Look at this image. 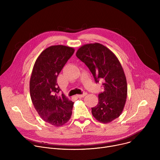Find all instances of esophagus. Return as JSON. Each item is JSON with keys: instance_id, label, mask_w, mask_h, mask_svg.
Returning <instances> with one entry per match:
<instances>
[{"instance_id": "1", "label": "esophagus", "mask_w": 160, "mask_h": 160, "mask_svg": "<svg viewBox=\"0 0 160 160\" xmlns=\"http://www.w3.org/2000/svg\"><path fill=\"white\" fill-rule=\"evenodd\" d=\"M87 94V92H83L82 94H78V95H77V97L78 98H82L84 97L85 96H86Z\"/></svg>"}]
</instances>
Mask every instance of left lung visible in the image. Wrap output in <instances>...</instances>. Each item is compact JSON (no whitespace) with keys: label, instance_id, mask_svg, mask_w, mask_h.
Segmentation results:
<instances>
[{"label":"left lung","instance_id":"1","mask_svg":"<svg viewBox=\"0 0 160 160\" xmlns=\"http://www.w3.org/2000/svg\"><path fill=\"white\" fill-rule=\"evenodd\" d=\"M76 56L88 68L96 83L103 80L104 91L98 96V105L92 108L94 117L104 123L119 117L126 102L127 85L118 58L99 43L83 45Z\"/></svg>","mask_w":160,"mask_h":160}]
</instances>
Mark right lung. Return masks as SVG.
Returning a JSON list of instances; mask_svg holds the SVG:
<instances>
[{
    "instance_id": "1",
    "label": "right lung",
    "mask_w": 160,
    "mask_h": 160,
    "mask_svg": "<svg viewBox=\"0 0 160 160\" xmlns=\"http://www.w3.org/2000/svg\"><path fill=\"white\" fill-rule=\"evenodd\" d=\"M75 52L72 48L58 45L45 49L34 64L30 82V96L40 117L59 127L68 122L73 102L59 93L58 75Z\"/></svg>"
}]
</instances>
